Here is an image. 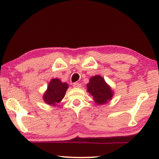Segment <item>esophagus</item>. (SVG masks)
<instances>
[{"instance_id":"1","label":"esophagus","mask_w":159,"mask_h":159,"mask_svg":"<svg viewBox=\"0 0 159 159\" xmlns=\"http://www.w3.org/2000/svg\"><path fill=\"white\" fill-rule=\"evenodd\" d=\"M73 86L74 88H80V87H81V84H80V83H74Z\"/></svg>"}]
</instances>
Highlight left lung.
<instances>
[{
  "label": "left lung",
  "mask_w": 159,
  "mask_h": 159,
  "mask_svg": "<svg viewBox=\"0 0 159 159\" xmlns=\"http://www.w3.org/2000/svg\"><path fill=\"white\" fill-rule=\"evenodd\" d=\"M88 92L93 96L94 100L98 104H104L110 100L113 96V92L105 80L99 76L90 78L87 84Z\"/></svg>",
  "instance_id": "1"
}]
</instances>
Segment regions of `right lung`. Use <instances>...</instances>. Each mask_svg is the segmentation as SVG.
<instances>
[{
	"mask_svg": "<svg viewBox=\"0 0 159 159\" xmlns=\"http://www.w3.org/2000/svg\"><path fill=\"white\" fill-rule=\"evenodd\" d=\"M67 88L68 85L66 83H61L57 79L51 80L43 96L44 101L48 104L55 105L64 98Z\"/></svg>",
	"mask_w": 159,
	"mask_h": 159,
	"instance_id": "right-lung-1",
	"label": "right lung"
}]
</instances>
